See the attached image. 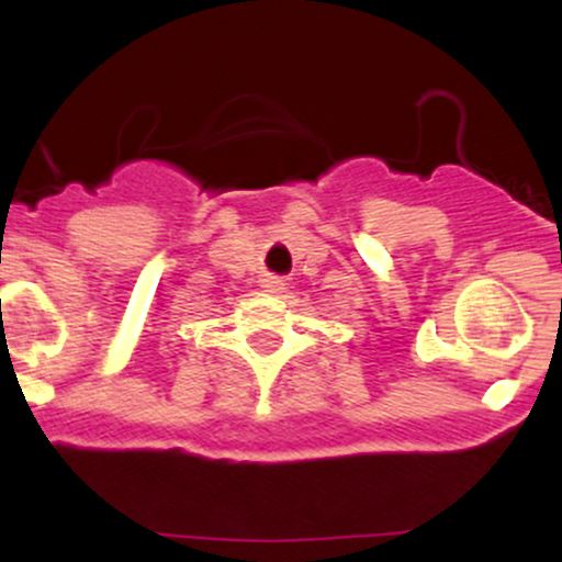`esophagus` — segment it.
<instances>
[{
	"mask_svg": "<svg viewBox=\"0 0 562 562\" xmlns=\"http://www.w3.org/2000/svg\"><path fill=\"white\" fill-rule=\"evenodd\" d=\"M261 288H267L269 293H282V290H285V280H282V277H277V274H267L261 280Z\"/></svg>",
	"mask_w": 562,
	"mask_h": 562,
	"instance_id": "34e87169",
	"label": "esophagus"
}]
</instances>
